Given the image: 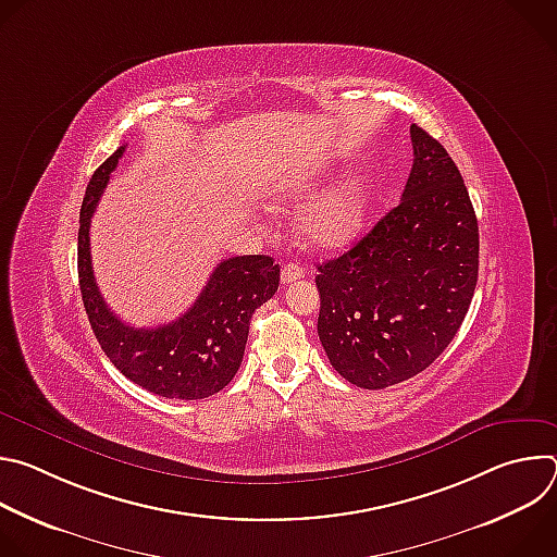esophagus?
Returning a JSON list of instances; mask_svg holds the SVG:
<instances>
[{
    "instance_id": "34e87169",
    "label": "esophagus",
    "mask_w": 557,
    "mask_h": 557,
    "mask_svg": "<svg viewBox=\"0 0 557 557\" xmlns=\"http://www.w3.org/2000/svg\"><path fill=\"white\" fill-rule=\"evenodd\" d=\"M301 275H304V269H301L299 264L288 262V264H284V269H282V282H284V284H293V282L299 280Z\"/></svg>"
}]
</instances>
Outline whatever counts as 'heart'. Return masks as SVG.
<instances>
[{"instance_id": "heart-1", "label": "heart", "mask_w": 557, "mask_h": 557, "mask_svg": "<svg viewBox=\"0 0 557 557\" xmlns=\"http://www.w3.org/2000/svg\"><path fill=\"white\" fill-rule=\"evenodd\" d=\"M317 178L308 170H295L271 185L275 202H293L312 194ZM372 194L366 176L350 174L317 194L297 220L301 240L314 249L335 251L355 243L368 224Z\"/></svg>"}]
</instances>
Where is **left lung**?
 I'll return each instance as SVG.
<instances>
[{
	"instance_id": "1",
	"label": "left lung",
	"mask_w": 557,
	"mask_h": 557,
	"mask_svg": "<svg viewBox=\"0 0 557 557\" xmlns=\"http://www.w3.org/2000/svg\"><path fill=\"white\" fill-rule=\"evenodd\" d=\"M401 202L344 256L317 267V333L333 368L381 389L423 372L456 337L479 280V220L445 147L410 127Z\"/></svg>"
}]
</instances>
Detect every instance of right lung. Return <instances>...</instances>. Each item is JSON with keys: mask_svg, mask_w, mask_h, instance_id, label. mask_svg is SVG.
<instances>
[{"mask_svg": "<svg viewBox=\"0 0 557 557\" xmlns=\"http://www.w3.org/2000/svg\"><path fill=\"white\" fill-rule=\"evenodd\" d=\"M123 151L125 145L92 174L78 215V286L88 320L108 359L129 381L165 399H205L240 368L251 317L275 295L280 264L269 256L228 258L176 322L158 329L123 324L99 293L90 258V220Z\"/></svg>", "mask_w": 557, "mask_h": 557, "instance_id": "add662e5", "label": "right lung"}]
</instances>
